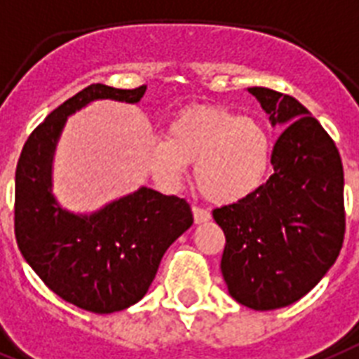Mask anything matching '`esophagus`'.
Masks as SVG:
<instances>
[{"label":"esophagus","instance_id":"obj_1","mask_svg":"<svg viewBox=\"0 0 359 359\" xmlns=\"http://www.w3.org/2000/svg\"><path fill=\"white\" fill-rule=\"evenodd\" d=\"M191 212H194L195 223H205V221L210 219V212H208V210L201 208V206H194V208H191Z\"/></svg>","mask_w":359,"mask_h":359}]
</instances>
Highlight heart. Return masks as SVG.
I'll list each match as a JSON object with an SVG mask.
<instances>
[{"label":"heart","mask_w":359,"mask_h":359,"mask_svg":"<svg viewBox=\"0 0 359 359\" xmlns=\"http://www.w3.org/2000/svg\"><path fill=\"white\" fill-rule=\"evenodd\" d=\"M273 158V138L260 119L225 107H189L151 147L154 179L173 188L186 164H195V184L215 205L245 199L264 184Z\"/></svg>","instance_id":"1"}]
</instances>
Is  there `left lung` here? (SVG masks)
Here are the masks:
<instances>
[{
	"mask_svg": "<svg viewBox=\"0 0 359 359\" xmlns=\"http://www.w3.org/2000/svg\"><path fill=\"white\" fill-rule=\"evenodd\" d=\"M273 125V175L245 199L215 208L226 238L221 273L252 310L284 308L311 291L345 238L343 164L330 134L295 97L252 86Z\"/></svg>",
	"mask_w": 359,
	"mask_h": 359,
	"instance_id": "left-lung-1",
	"label": "left lung"
}]
</instances>
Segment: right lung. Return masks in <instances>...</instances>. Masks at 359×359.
I'll list each match as a JSON object with an SVG mask.
<instances>
[{"label": "right lung", "instance_id": "1", "mask_svg": "<svg viewBox=\"0 0 359 359\" xmlns=\"http://www.w3.org/2000/svg\"><path fill=\"white\" fill-rule=\"evenodd\" d=\"M145 88L90 84L29 134L16 165L14 234L23 258L53 293L92 313H114L138 302L168 247L194 223L186 199L149 188L92 215L69 214L51 195V160L69 114L94 99L138 103Z\"/></svg>", "mask_w": 359, "mask_h": 359}]
</instances>
